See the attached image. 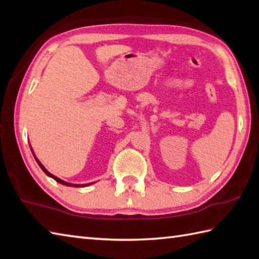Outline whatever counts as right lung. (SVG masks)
Here are the masks:
<instances>
[{
  "label": "right lung",
  "instance_id": "add662e5",
  "mask_svg": "<svg viewBox=\"0 0 259 259\" xmlns=\"http://www.w3.org/2000/svg\"><path fill=\"white\" fill-rule=\"evenodd\" d=\"M30 148H31V147H30ZM31 151H32V155H33V157H34V159H35V161H37L38 163V165L40 166V168H41L44 171H45V174L47 175V176H49V177H52V179H54L56 182H58V183H60V184H63V185H66V186H73V187H84V186H89V185H92L93 183H89V184H72V183H68V182H65V181H63V180H60V179H58L57 176H55V175H53L52 173H49V171L46 169V167L40 163V160L37 158V157H35V155H34V153H33V150H32V148H31Z\"/></svg>",
  "mask_w": 259,
  "mask_h": 259
}]
</instances>
